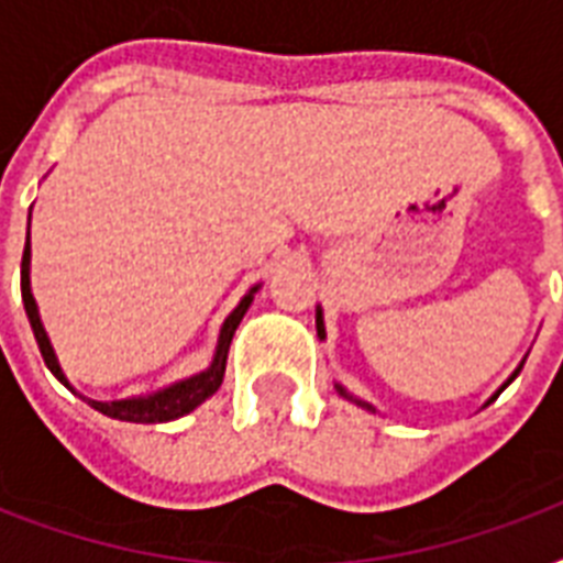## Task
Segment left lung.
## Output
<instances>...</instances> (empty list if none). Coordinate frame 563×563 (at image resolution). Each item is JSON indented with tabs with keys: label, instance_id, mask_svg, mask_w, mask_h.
Here are the masks:
<instances>
[{
	"label": "left lung",
	"instance_id": "obj_1",
	"mask_svg": "<svg viewBox=\"0 0 563 563\" xmlns=\"http://www.w3.org/2000/svg\"><path fill=\"white\" fill-rule=\"evenodd\" d=\"M318 335H321V339H324V318H321V309H318ZM517 374H520V368L515 371V376H517ZM515 376H511V379H515ZM511 379H508V383H511ZM508 383H506V385H508ZM506 385H503V388H506ZM335 388H339V394H344V397H347V400H353V402H356V406H365V409H371L368 402H365V400H356V397H351V394L344 391L342 385H335ZM503 388H499V391H503ZM499 391L494 394V397H490V400H497V397H499Z\"/></svg>",
	"mask_w": 563,
	"mask_h": 563
}]
</instances>
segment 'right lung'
<instances>
[{
    "instance_id": "add662e5",
    "label": "right lung",
    "mask_w": 563,
    "mask_h": 563,
    "mask_svg": "<svg viewBox=\"0 0 563 563\" xmlns=\"http://www.w3.org/2000/svg\"><path fill=\"white\" fill-rule=\"evenodd\" d=\"M29 239H25V251H22V303H25V316L31 321V330H34V339H37V347L43 353V362H46V368L60 379L64 385L66 376L60 374V365H57L55 353H52V344L46 339V330L40 324V316H37V303L31 298V286H29ZM254 291L251 289L242 298L233 312L228 316L224 327H221V335H219V351H216V360L212 365L203 374L198 376H189L184 383H175L169 388H163V391L152 394V397H136V400H113V402H99V400H87L96 411L101 415H108V418H117V420H131V423H166V420H175V418H184L195 406H201L210 394L219 391L221 379H224V365H228V351H230V342H233V333H236L239 321L242 316L247 312L251 307V300H254Z\"/></svg>"
}]
</instances>
